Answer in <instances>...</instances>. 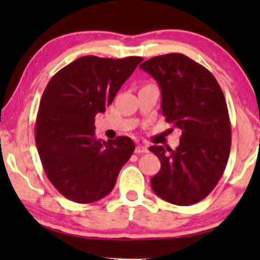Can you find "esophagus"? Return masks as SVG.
Wrapping results in <instances>:
<instances>
[{
  "mask_svg": "<svg viewBox=\"0 0 260 260\" xmlns=\"http://www.w3.org/2000/svg\"><path fill=\"white\" fill-rule=\"evenodd\" d=\"M148 147L144 146V144H138L135 148V152L136 153H146L148 152Z\"/></svg>",
  "mask_w": 260,
  "mask_h": 260,
  "instance_id": "1",
  "label": "esophagus"
}]
</instances>
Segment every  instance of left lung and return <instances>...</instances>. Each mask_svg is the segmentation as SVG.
Returning <instances> with one entry per match:
<instances>
[{"label":"left lung","mask_w":260,"mask_h":260,"mask_svg":"<svg viewBox=\"0 0 260 260\" xmlns=\"http://www.w3.org/2000/svg\"><path fill=\"white\" fill-rule=\"evenodd\" d=\"M140 69L157 81L160 112L181 132L175 150L149 148L161 164L150 180L152 190L169 203L195 204L217 186L230 157L232 128L225 96L209 70L182 54L152 57Z\"/></svg>","instance_id":"8db88e82"}]
</instances>
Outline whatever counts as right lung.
<instances>
[{"instance_id":"right-lung-1","label":"right lung","mask_w":260,"mask_h":260,"mask_svg":"<svg viewBox=\"0 0 260 260\" xmlns=\"http://www.w3.org/2000/svg\"><path fill=\"white\" fill-rule=\"evenodd\" d=\"M143 60L83 56L57 72L41 98L35 143L43 170L68 200L98 202L116 184L134 152L127 136L108 142L95 136V116L104 112L124 82Z\"/></svg>"}]
</instances>
